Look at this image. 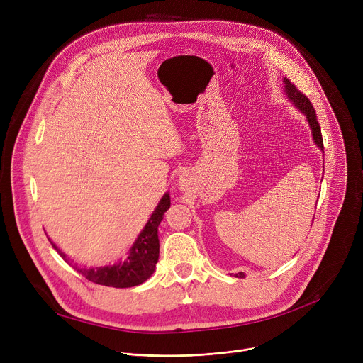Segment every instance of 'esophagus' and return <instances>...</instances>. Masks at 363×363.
Returning <instances> with one entry per match:
<instances>
[{"mask_svg":"<svg viewBox=\"0 0 363 363\" xmlns=\"http://www.w3.org/2000/svg\"><path fill=\"white\" fill-rule=\"evenodd\" d=\"M181 184H182V186H185V179H182V182H181Z\"/></svg>","mask_w":363,"mask_h":363,"instance_id":"obj_1","label":"esophagus"}]
</instances>
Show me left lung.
I'll return each mask as SVG.
<instances>
[{
	"instance_id": "1",
	"label": "left lung",
	"mask_w": 363,
	"mask_h": 363,
	"mask_svg": "<svg viewBox=\"0 0 363 363\" xmlns=\"http://www.w3.org/2000/svg\"><path fill=\"white\" fill-rule=\"evenodd\" d=\"M284 89H286V93L287 96L290 97V100L294 103V106H297L307 118L308 121V125L310 128H312V133H313V139L315 142L318 143L319 147L323 149V138H322V130H320V125L318 122V118H316V111L312 105V101H310L307 99L306 94H303L287 77H284ZM237 277H244L245 274L244 273H238L235 274Z\"/></svg>"
}]
</instances>
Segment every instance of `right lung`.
Returning <instances> with one entry per match:
<instances>
[{"mask_svg": "<svg viewBox=\"0 0 363 363\" xmlns=\"http://www.w3.org/2000/svg\"><path fill=\"white\" fill-rule=\"evenodd\" d=\"M171 206V198L168 194L164 195L157 210L153 211L150 220L147 221L146 227L138 237L136 242L130 248V254L125 262H121L111 267L103 269H79L77 272L82 273L87 280L108 286V287H133L142 284L150 274L155 272V266L158 263L160 257V240H158V227L162 221L164 213ZM55 250L63 257V260L69 262L66 254H63L56 244L51 242Z\"/></svg>", "mask_w": 363, "mask_h": 363, "instance_id": "right-lung-1", "label": "right lung"}]
</instances>
